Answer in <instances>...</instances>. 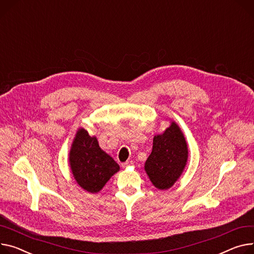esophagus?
Segmentation results:
<instances>
[{
	"label": "esophagus",
	"instance_id": "1",
	"mask_svg": "<svg viewBox=\"0 0 254 254\" xmlns=\"http://www.w3.org/2000/svg\"><path fill=\"white\" fill-rule=\"evenodd\" d=\"M131 165H132V161H127V162H125V163L122 164V167H123V168H127L128 166H131Z\"/></svg>",
	"mask_w": 254,
	"mask_h": 254
}]
</instances>
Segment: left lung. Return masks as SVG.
<instances>
[{
	"mask_svg": "<svg viewBox=\"0 0 254 254\" xmlns=\"http://www.w3.org/2000/svg\"><path fill=\"white\" fill-rule=\"evenodd\" d=\"M188 159V149L178 125L172 122L163 134L155 135L152 150L144 169L152 184L159 189H169L178 180Z\"/></svg>",
	"mask_w": 254,
	"mask_h": 254,
	"instance_id": "1",
	"label": "left lung"
}]
</instances>
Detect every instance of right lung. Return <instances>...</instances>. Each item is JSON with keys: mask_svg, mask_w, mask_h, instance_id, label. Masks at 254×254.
Returning a JSON list of instances; mask_svg holds the SVG:
<instances>
[{"mask_svg": "<svg viewBox=\"0 0 254 254\" xmlns=\"http://www.w3.org/2000/svg\"><path fill=\"white\" fill-rule=\"evenodd\" d=\"M70 166L77 183L90 193L99 192L120 167L99 145L95 137L79 129L70 150Z\"/></svg>", "mask_w": 254, "mask_h": 254, "instance_id": "right-lung-1", "label": "right lung"}]
</instances>
